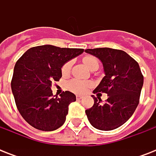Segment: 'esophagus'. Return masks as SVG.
I'll return each instance as SVG.
<instances>
[{"label": "esophagus", "mask_w": 156, "mask_h": 156, "mask_svg": "<svg viewBox=\"0 0 156 156\" xmlns=\"http://www.w3.org/2000/svg\"><path fill=\"white\" fill-rule=\"evenodd\" d=\"M83 98V96H81V95H77V96H76V100H82Z\"/></svg>", "instance_id": "1"}]
</instances>
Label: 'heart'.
<instances>
[{
  "mask_svg": "<svg viewBox=\"0 0 156 156\" xmlns=\"http://www.w3.org/2000/svg\"><path fill=\"white\" fill-rule=\"evenodd\" d=\"M83 63L85 66L90 69H95L99 68V61L98 59L94 56H86L83 58ZM71 69V62H66L61 69V73L63 75L68 74ZM68 88L71 91L76 93V94H83L87 90L88 88L91 87V83L87 82V81H81L78 79H72L67 84Z\"/></svg>",
  "mask_w": 156,
  "mask_h": 156,
  "instance_id": "1",
  "label": "heart"
}]
</instances>
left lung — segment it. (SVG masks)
Wrapping results in <instances>:
<instances>
[{"mask_svg": "<svg viewBox=\"0 0 156 156\" xmlns=\"http://www.w3.org/2000/svg\"><path fill=\"white\" fill-rule=\"evenodd\" d=\"M102 61L105 76L93 93H106L102 104L100 97L86 110L91 126L100 130H112L130 118L139 103L143 75L137 61L122 50L109 48L86 49Z\"/></svg>", "mask_w": 156, "mask_h": 156, "instance_id": "obj_1", "label": "left lung"}]
</instances>
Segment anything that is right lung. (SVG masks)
<instances>
[{
  "instance_id": "right-lung-1",
  "label": "right lung",
  "mask_w": 156,
  "mask_h": 156,
  "mask_svg": "<svg viewBox=\"0 0 156 156\" xmlns=\"http://www.w3.org/2000/svg\"><path fill=\"white\" fill-rule=\"evenodd\" d=\"M84 52L83 48L41 45L30 48L16 62L11 88L21 116L34 128L52 131L66 121L69 105L76 96L66 90L52 95V82L62 76L61 67Z\"/></svg>"
}]
</instances>
